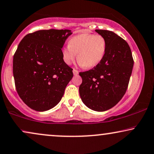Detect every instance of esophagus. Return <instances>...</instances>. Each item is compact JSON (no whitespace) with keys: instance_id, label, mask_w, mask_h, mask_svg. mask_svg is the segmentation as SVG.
<instances>
[{"instance_id":"1","label":"esophagus","mask_w":154,"mask_h":154,"mask_svg":"<svg viewBox=\"0 0 154 154\" xmlns=\"http://www.w3.org/2000/svg\"><path fill=\"white\" fill-rule=\"evenodd\" d=\"M73 73L75 75H77L78 74H79V71H78L76 69H73Z\"/></svg>"}]
</instances>
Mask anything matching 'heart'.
Instances as JSON below:
<instances>
[{"instance_id":"obj_1","label":"heart","mask_w":154,"mask_h":154,"mask_svg":"<svg viewBox=\"0 0 154 154\" xmlns=\"http://www.w3.org/2000/svg\"><path fill=\"white\" fill-rule=\"evenodd\" d=\"M107 49V42L100 35L81 34L69 39V44L62 49V57L66 64H71L77 59L80 65L92 68L103 60Z\"/></svg>"}]
</instances>
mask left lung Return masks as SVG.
Here are the masks:
<instances>
[{"label":"left lung","instance_id":"1","mask_svg":"<svg viewBox=\"0 0 154 154\" xmlns=\"http://www.w3.org/2000/svg\"><path fill=\"white\" fill-rule=\"evenodd\" d=\"M95 31L105 37L106 52L98 64L79 73L82 78L79 93L88 107L103 112L117 105L125 94L132 72L134 59L130 47L125 39L113 32Z\"/></svg>","mask_w":154,"mask_h":154}]
</instances>
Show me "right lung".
<instances>
[{
	"mask_svg": "<svg viewBox=\"0 0 154 154\" xmlns=\"http://www.w3.org/2000/svg\"><path fill=\"white\" fill-rule=\"evenodd\" d=\"M69 29H43L25 35L13 56L15 88L23 101L36 111L57 105L73 77L61 48Z\"/></svg>",
	"mask_w": 154,
	"mask_h": 154,
	"instance_id": "right-lung-1",
	"label": "right lung"
}]
</instances>
